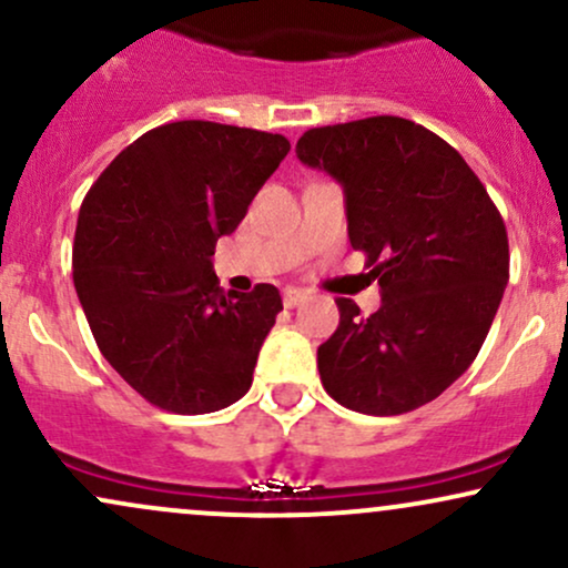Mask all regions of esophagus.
<instances>
[{
    "label": "esophagus",
    "mask_w": 568,
    "mask_h": 568,
    "mask_svg": "<svg viewBox=\"0 0 568 568\" xmlns=\"http://www.w3.org/2000/svg\"><path fill=\"white\" fill-rule=\"evenodd\" d=\"M306 298V293L304 291H298V288H285L283 291V304L288 306V310H293V306H298Z\"/></svg>",
    "instance_id": "obj_1"
}]
</instances>
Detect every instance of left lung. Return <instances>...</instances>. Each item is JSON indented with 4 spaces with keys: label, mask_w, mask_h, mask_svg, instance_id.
Returning <instances> with one entry per match:
<instances>
[{
    "label": "left lung",
    "mask_w": 568,
    "mask_h": 568,
    "mask_svg": "<svg viewBox=\"0 0 568 568\" xmlns=\"http://www.w3.org/2000/svg\"><path fill=\"white\" fill-rule=\"evenodd\" d=\"M296 154L342 184L349 243L382 288L371 317L336 298L338 328L317 347L325 393L371 416L425 406L470 368L499 310L497 205L452 143L403 116L312 128Z\"/></svg>",
    "instance_id": "1"
}]
</instances>
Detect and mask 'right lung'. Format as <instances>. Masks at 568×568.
Returning a JSON list of instances; mask_svg holds the SVG:
<instances>
[{"label": "right lung", "instance_id": "right-lung-1", "mask_svg": "<svg viewBox=\"0 0 568 568\" xmlns=\"http://www.w3.org/2000/svg\"><path fill=\"white\" fill-rule=\"evenodd\" d=\"M291 152L285 135L205 120L143 133L82 200L74 288L98 349L152 406L211 414L240 400L283 298L224 293L211 256Z\"/></svg>", "mask_w": 568, "mask_h": 568}]
</instances>
